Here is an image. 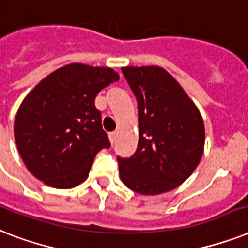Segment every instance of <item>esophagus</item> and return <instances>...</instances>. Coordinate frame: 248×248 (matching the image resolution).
Returning <instances> with one entry per match:
<instances>
[{"label": "esophagus", "instance_id": "obj_1", "mask_svg": "<svg viewBox=\"0 0 248 248\" xmlns=\"http://www.w3.org/2000/svg\"><path fill=\"white\" fill-rule=\"evenodd\" d=\"M116 139H117V132H110L109 134V140L112 144H114V141H116Z\"/></svg>", "mask_w": 248, "mask_h": 248}]
</instances>
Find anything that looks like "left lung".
Returning a JSON list of instances; mask_svg holds the SVG:
<instances>
[{"label": "left lung", "mask_w": 248, "mask_h": 248, "mask_svg": "<svg viewBox=\"0 0 248 248\" xmlns=\"http://www.w3.org/2000/svg\"><path fill=\"white\" fill-rule=\"evenodd\" d=\"M139 107V144L131 158H117L130 190L159 195L192 174L204 154L200 110L180 82L159 66L122 67Z\"/></svg>", "instance_id": "1"}]
</instances>
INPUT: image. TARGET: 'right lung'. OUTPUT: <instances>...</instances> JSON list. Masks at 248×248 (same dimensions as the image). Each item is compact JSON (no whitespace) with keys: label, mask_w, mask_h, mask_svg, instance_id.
<instances>
[{"label":"right lung","mask_w":248,"mask_h":248,"mask_svg":"<svg viewBox=\"0 0 248 248\" xmlns=\"http://www.w3.org/2000/svg\"><path fill=\"white\" fill-rule=\"evenodd\" d=\"M118 78L109 67L70 63L24 98L14 134L20 156L35 178L54 188H72L88 178L98 152L110 146L94 100Z\"/></svg>","instance_id":"right-lung-1"}]
</instances>
